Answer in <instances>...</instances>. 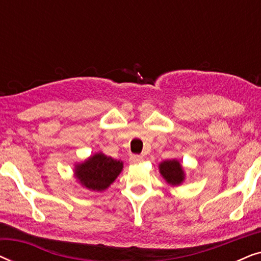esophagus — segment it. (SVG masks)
Instances as JSON below:
<instances>
[{
	"label": "esophagus",
	"instance_id": "obj_1",
	"mask_svg": "<svg viewBox=\"0 0 261 261\" xmlns=\"http://www.w3.org/2000/svg\"><path fill=\"white\" fill-rule=\"evenodd\" d=\"M129 160H130V163H133V164H139V163L144 162V158H142L141 155H132Z\"/></svg>",
	"mask_w": 261,
	"mask_h": 261
}]
</instances>
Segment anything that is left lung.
<instances>
[{"instance_id": "8db88e82", "label": "left lung", "mask_w": 261, "mask_h": 261, "mask_svg": "<svg viewBox=\"0 0 261 261\" xmlns=\"http://www.w3.org/2000/svg\"><path fill=\"white\" fill-rule=\"evenodd\" d=\"M159 172L171 187H179L185 180V172L179 160H164L159 164Z\"/></svg>"}]
</instances>
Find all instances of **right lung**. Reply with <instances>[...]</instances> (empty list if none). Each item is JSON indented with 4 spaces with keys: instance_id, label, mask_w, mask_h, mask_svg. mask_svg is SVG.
Segmentation results:
<instances>
[{
    "instance_id": "add662e5",
    "label": "right lung",
    "mask_w": 261,
    "mask_h": 261,
    "mask_svg": "<svg viewBox=\"0 0 261 261\" xmlns=\"http://www.w3.org/2000/svg\"><path fill=\"white\" fill-rule=\"evenodd\" d=\"M122 170L123 162L106 155L103 152H97L84 162L74 164L73 176L83 188L102 192L115 181Z\"/></svg>"
}]
</instances>
